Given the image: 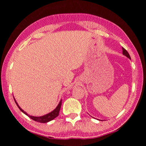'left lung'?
<instances>
[{
	"mask_svg": "<svg viewBox=\"0 0 146 146\" xmlns=\"http://www.w3.org/2000/svg\"><path fill=\"white\" fill-rule=\"evenodd\" d=\"M122 53H123V55H124L125 56H126L127 58H131L129 54L128 53V52L126 51V49H125L123 48H122Z\"/></svg>",
	"mask_w": 146,
	"mask_h": 146,
	"instance_id": "obj_1",
	"label": "left lung"
}]
</instances>
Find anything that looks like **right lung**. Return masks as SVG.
I'll return each instance as SVG.
<instances>
[{
	"instance_id": "obj_1",
	"label": "right lung",
	"mask_w": 146,
	"mask_h": 146,
	"mask_svg": "<svg viewBox=\"0 0 146 146\" xmlns=\"http://www.w3.org/2000/svg\"><path fill=\"white\" fill-rule=\"evenodd\" d=\"M15 100V98H14ZM15 102L17 106H18V108H19V110L21 111L22 112L24 113V114L26 115L27 116H28V117L31 118L32 120H33L35 121H36V122H40V123H46L48 122H49V121L52 120L54 118H56V117H58V114H59V111H60V108H61V105H62V100L60 101V102H59L58 105L57 106V107H56L55 110H54L53 111H51V113H48V114H47L46 115H44V116H42V117H33V116H30L28 114H27V113L23 111L22 109L19 107L18 104L17 103L16 100H15Z\"/></svg>"
}]
</instances>
